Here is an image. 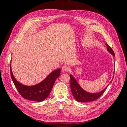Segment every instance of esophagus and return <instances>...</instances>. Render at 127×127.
I'll return each instance as SVG.
<instances>
[{
  "mask_svg": "<svg viewBox=\"0 0 127 127\" xmlns=\"http://www.w3.org/2000/svg\"><path fill=\"white\" fill-rule=\"evenodd\" d=\"M69 70V68L67 66H64L62 67V70L64 71H68Z\"/></svg>",
  "mask_w": 127,
  "mask_h": 127,
  "instance_id": "esophagus-1",
  "label": "esophagus"
}]
</instances>
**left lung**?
<instances>
[{"label":"left lung","mask_w":127,"mask_h":127,"mask_svg":"<svg viewBox=\"0 0 127 127\" xmlns=\"http://www.w3.org/2000/svg\"><path fill=\"white\" fill-rule=\"evenodd\" d=\"M106 45L107 46V50L111 54H112L114 57L115 54L110 46L106 43ZM114 77V76H113ZM70 88L71 93L75 98L76 100L79 102H88L96 100L98 99L105 92L107 86L101 92L97 93H90L84 90L83 88L80 87L78 84L76 80L71 75H70Z\"/></svg>","instance_id":"left-lung-1"}]
</instances>
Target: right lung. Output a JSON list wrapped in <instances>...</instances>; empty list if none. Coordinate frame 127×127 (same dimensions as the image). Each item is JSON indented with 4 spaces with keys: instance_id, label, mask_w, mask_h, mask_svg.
<instances>
[{
    "instance_id": "right-lung-1",
    "label": "right lung",
    "mask_w": 127,
    "mask_h": 127,
    "mask_svg": "<svg viewBox=\"0 0 127 127\" xmlns=\"http://www.w3.org/2000/svg\"><path fill=\"white\" fill-rule=\"evenodd\" d=\"M10 68V75L11 79L17 90L22 96L25 99L30 101L41 102L43 101L49 95L52 89L56 80L59 77L61 69L60 68L53 71L43 81L34 86H25L19 83L15 79Z\"/></svg>"
}]
</instances>
